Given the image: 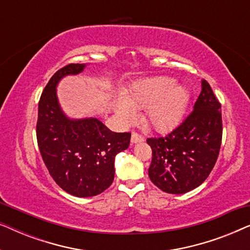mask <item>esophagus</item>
Listing matches in <instances>:
<instances>
[{"label":"esophagus","instance_id":"obj_1","mask_svg":"<svg viewBox=\"0 0 250 250\" xmlns=\"http://www.w3.org/2000/svg\"><path fill=\"white\" fill-rule=\"evenodd\" d=\"M143 141H145V138H143V136L136 134V133H134V132L132 133V136H131V143H132V145H135V143L143 142Z\"/></svg>","mask_w":250,"mask_h":250}]
</instances>
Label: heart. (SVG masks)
<instances>
[{"label": "heart", "mask_w": 250, "mask_h": 250, "mask_svg": "<svg viewBox=\"0 0 250 250\" xmlns=\"http://www.w3.org/2000/svg\"><path fill=\"white\" fill-rule=\"evenodd\" d=\"M188 100L189 91L186 86L176 84L173 77L157 76L133 84L124 98L116 101L115 111L121 118L127 119L133 110L146 107L142 116L145 124L156 131H165L179 122Z\"/></svg>", "instance_id": "1"}]
</instances>
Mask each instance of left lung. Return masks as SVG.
I'll use <instances>...</instances> for the list:
<instances>
[{
	"label": "left lung",
	"instance_id": "8db88e82",
	"mask_svg": "<svg viewBox=\"0 0 250 250\" xmlns=\"http://www.w3.org/2000/svg\"><path fill=\"white\" fill-rule=\"evenodd\" d=\"M146 142L152 149L148 173L156 187L173 194L199 187L215 166L222 142L221 104L210 85L201 81L193 110L176 128Z\"/></svg>",
	"mask_w": 250,
	"mask_h": 250
}]
</instances>
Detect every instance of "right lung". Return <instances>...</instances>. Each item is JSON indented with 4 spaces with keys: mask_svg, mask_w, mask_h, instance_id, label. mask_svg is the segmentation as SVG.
Returning a JSON list of instances; mask_svg holds the SVG:
<instances>
[{
    "mask_svg": "<svg viewBox=\"0 0 250 250\" xmlns=\"http://www.w3.org/2000/svg\"><path fill=\"white\" fill-rule=\"evenodd\" d=\"M86 63H70L51 77L39 102L36 136L50 175L66 192L87 198L104 192L115 176V157L128 148L129 133L111 132L97 118H69L57 95L59 82Z\"/></svg>",
    "mask_w": 250,
    "mask_h": 250,
    "instance_id": "add662e5",
    "label": "right lung"
}]
</instances>
